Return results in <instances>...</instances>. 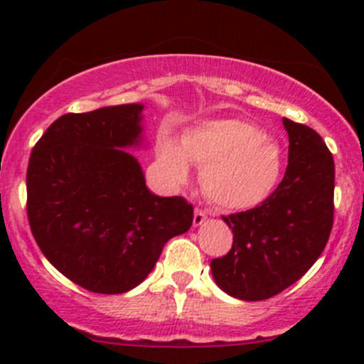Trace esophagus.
<instances>
[{"label":"esophagus","instance_id":"obj_1","mask_svg":"<svg viewBox=\"0 0 364 364\" xmlns=\"http://www.w3.org/2000/svg\"><path fill=\"white\" fill-rule=\"evenodd\" d=\"M205 218H208V211H205V209L196 208V213H193V225H200Z\"/></svg>","mask_w":364,"mask_h":364}]
</instances>
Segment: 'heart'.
Instances as JSON below:
<instances>
[{
	"label": "heart",
	"mask_w": 364,
	"mask_h": 364,
	"mask_svg": "<svg viewBox=\"0 0 364 364\" xmlns=\"http://www.w3.org/2000/svg\"><path fill=\"white\" fill-rule=\"evenodd\" d=\"M160 159L174 183L188 178V160L199 165L204 196L223 209L262 203L277 186L284 165L280 146L240 117L200 123L183 135L181 148L161 141Z\"/></svg>",
	"instance_id": "1"
}]
</instances>
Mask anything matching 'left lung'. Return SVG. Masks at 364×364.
<instances>
[{"label":"left lung","instance_id":"8db88e82","mask_svg":"<svg viewBox=\"0 0 364 364\" xmlns=\"http://www.w3.org/2000/svg\"><path fill=\"white\" fill-rule=\"evenodd\" d=\"M289 165L273 193L255 208L222 216L232 229L229 253L211 260L222 291L262 301L296 284L321 257L335 218V160L314 128L284 117Z\"/></svg>","mask_w":364,"mask_h":364}]
</instances>
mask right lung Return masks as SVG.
I'll return each mask as SVG.
<instances>
[{
	"mask_svg": "<svg viewBox=\"0 0 364 364\" xmlns=\"http://www.w3.org/2000/svg\"><path fill=\"white\" fill-rule=\"evenodd\" d=\"M141 112L128 104L63 114L29 156L33 237L61 274L97 294L137 287L193 222V205L149 192L139 161L121 149L141 139Z\"/></svg>",
	"mask_w": 364,
	"mask_h": 364,
	"instance_id": "obj_1",
	"label": "right lung"
}]
</instances>
